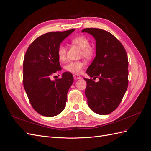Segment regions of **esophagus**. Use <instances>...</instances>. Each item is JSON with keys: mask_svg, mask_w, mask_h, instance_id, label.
<instances>
[{"mask_svg": "<svg viewBox=\"0 0 151 151\" xmlns=\"http://www.w3.org/2000/svg\"><path fill=\"white\" fill-rule=\"evenodd\" d=\"M74 78L76 79V80H78V79H81V77L79 76V75H77V74H74Z\"/></svg>", "mask_w": 151, "mask_h": 151, "instance_id": "1", "label": "esophagus"}]
</instances>
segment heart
I'll list each match as a JSON object with an SVG mask.
<instances>
[{
    "label": "heart",
    "instance_id": "1",
    "mask_svg": "<svg viewBox=\"0 0 151 151\" xmlns=\"http://www.w3.org/2000/svg\"><path fill=\"white\" fill-rule=\"evenodd\" d=\"M72 43L76 45L80 48L82 49L81 56L89 58L93 55V49L90 47L89 40L83 36H79L72 40ZM67 49L63 44L59 45L57 48V55L59 60L62 62L66 60ZM85 63L83 61H70L68 62L65 65L64 68L65 70L74 74H79L83 71Z\"/></svg>",
    "mask_w": 151,
    "mask_h": 151
}]
</instances>
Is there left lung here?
<instances>
[{"label": "left lung", "instance_id": "1", "mask_svg": "<svg viewBox=\"0 0 151 151\" xmlns=\"http://www.w3.org/2000/svg\"><path fill=\"white\" fill-rule=\"evenodd\" d=\"M96 40V57L86 73L93 79L84 78L89 107L99 115H108L118 106L128 87L129 61L122 43L109 32L86 28Z\"/></svg>", "mask_w": 151, "mask_h": 151}]
</instances>
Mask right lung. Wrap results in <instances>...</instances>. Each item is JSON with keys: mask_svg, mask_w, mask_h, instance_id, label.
<instances>
[{"mask_svg": "<svg viewBox=\"0 0 151 151\" xmlns=\"http://www.w3.org/2000/svg\"><path fill=\"white\" fill-rule=\"evenodd\" d=\"M75 29L50 32L39 36L26 52L23 62V85L32 107L44 116L53 117L65 107L67 94L74 82L71 73L64 72L60 79L51 80L62 68L57 48Z\"/></svg>", "mask_w": 151, "mask_h": 151, "instance_id": "1", "label": "right lung"}]
</instances>
